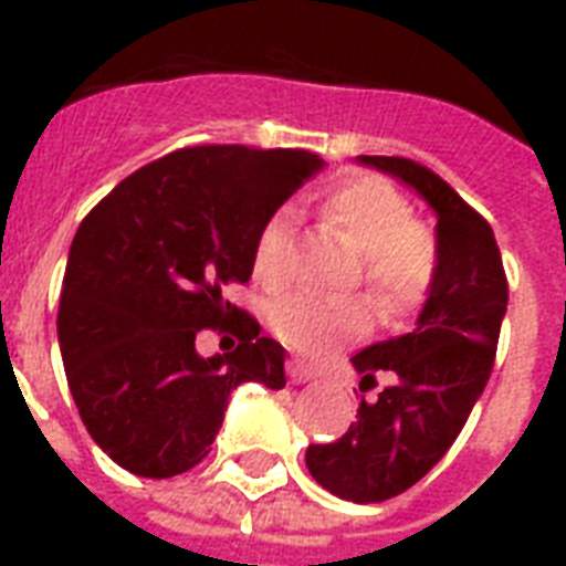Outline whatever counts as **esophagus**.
<instances>
[{
	"label": "esophagus",
	"mask_w": 566,
	"mask_h": 566,
	"mask_svg": "<svg viewBox=\"0 0 566 566\" xmlns=\"http://www.w3.org/2000/svg\"><path fill=\"white\" fill-rule=\"evenodd\" d=\"M287 376H291V381H296V385H302V381H311V378L317 376V373L308 370L305 364L296 361V358H293V361H287Z\"/></svg>",
	"instance_id": "obj_1"
}]
</instances>
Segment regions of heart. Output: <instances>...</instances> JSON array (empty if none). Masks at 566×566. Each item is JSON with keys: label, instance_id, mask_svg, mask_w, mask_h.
Listing matches in <instances>:
<instances>
[{"label": "heart", "instance_id": "b5f03b06", "mask_svg": "<svg viewBox=\"0 0 566 566\" xmlns=\"http://www.w3.org/2000/svg\"><path fill=\"white\" fill-rule=\"evenodd\" d=\"M323 211L361 249V275L373 300L387 311L417 308L438 273V243L411 220V205L394 185L376 176L344 179L328 190ZM291 208L264 220L252 252V273L264 287L287 282L293 266ZM270 326L293 353L323 358L367 328V311L355 300H319L308 293L284 296L270 311Z\"/></svg>", "mask_w": 566, "mask_h": 566}]
</instances>
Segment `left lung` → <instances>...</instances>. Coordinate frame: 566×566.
<instances>
[{
    "mask_svg": "<svg viewBox=\"0 0 566 566\" xmlns=\"http://www.w3.org/2000/svg\"><path fill=\"white\" fill-rule=\"evenodd\" d=\"M367 167L413 188L438 213V273L408 335L373 344L353 358L361 390L376 373L390 385L361 399L358 420L340 440L311 443L308 473L349 502H385L417 484L464 429L496 358L509 279L482 213L411 158L358 155Z\"/></svg>",
    "mask_w": 566,
    "mask_h": 566,
    "instance_id": "1",
    "label": "left lung"
}]
</instances>
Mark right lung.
<instances>
[{
  "mask_svg": "<svg viewBox=\"0 0 566 566\" xmlns=\"http://www.w3.org/2000/svg\"><path fill=\"white\" fill-rule=\"evenodd\" d=\"M323 170L302 149L188 146L123 179L75 231L57 344L91 438L144 479L188 473L243 381L284 387V346L229 293L252 275L264 220ZM239 335L202 359L195 335Z\"/></svg>",
  "mask_w": 566,
  "mask_h": 566,
  "instance_id": "right-lung-1",
  "label": "right lung"
}]
</instances>
